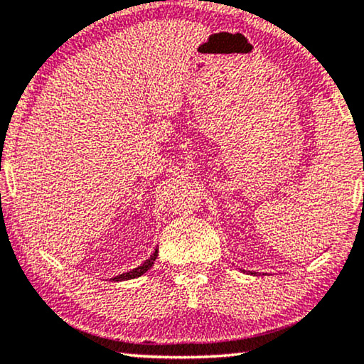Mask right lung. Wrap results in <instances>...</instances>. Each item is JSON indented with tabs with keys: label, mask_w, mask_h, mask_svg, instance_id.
<instances>
[{
	"label": "right lung",
	"mask_w": 364,
	"mask_h": 364,
	"mask_svg": "<svg viewBox=\"0 0 364 364\" xmlns=\"http://www.w3.org/2000/svg\"><path fill=\"white\" fill-rule=\"evenodd\" d=\"M158 256V248L153 251V255L149 256V258L144 261V263L141 266H138V268H134L132 271H128V273H123L119 276H114L113 281H126V279H134V278H139V276H143L146 271L151 268V266L154 264V259H156Z\"/></svg>",
	"instance_id": "add662e5"
}]
</instances>
